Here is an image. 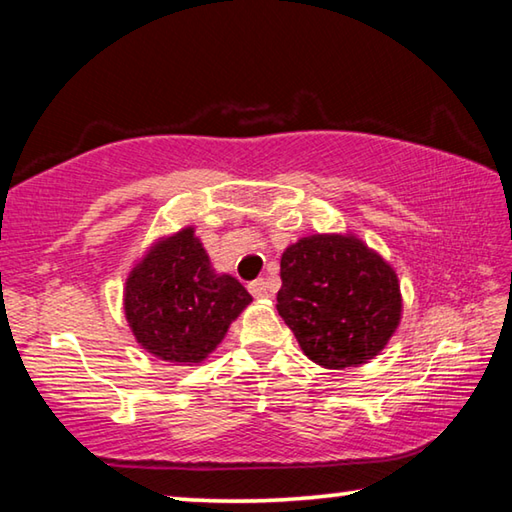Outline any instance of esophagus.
<instances>
[{
	"label": "esophagus",
	"instance_id": "34e87169",
	"mask_svg": "<svg viewBox=\"0 0 512 512\" xmlns=\"http://www.w3.org/2000/svg\"><path fill=\"white\" fill-rule=\"evenodd\" d=\"M250 293H253L255 298H268V282L266 280H255L248 284Z\"/></svg>",
	"mask_w": 512,
	"mask_h": 512
}]
</instances>
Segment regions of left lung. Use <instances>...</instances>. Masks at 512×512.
I'll list each match as a JSON object with an SVG mask.
<instances>
[{
  "instance_id": "1",
  "label": "left lung",
  "mask_w": 512,
  "mask_h": 512,
  "mask_svg": "<svg viewBox=\"0 0 512 512\" xmlns=\"http://www.w3.org/2000/svg\"><path fill=\"white\" fill-rule=\"evenodd\" d=\"M277 311L302 352L323 368L368 363L402 318L393 266L354 235H309L280 259Z\"/></svg>"
}]
</instances>
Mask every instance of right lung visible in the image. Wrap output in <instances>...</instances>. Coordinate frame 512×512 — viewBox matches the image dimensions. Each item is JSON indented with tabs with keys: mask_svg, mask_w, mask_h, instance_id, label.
I'll return each mask as SVG.
<instances>
[{
	"mask_svg": "<svg viewBox=\"0 0 512 512\" xmlns=\"http://www.w3.org/2000/svg\"><path fill=\"white\" fill-rule=\"evenodd\" d=\"M253 296L216 273L192 225L160 237L126 277L124 311L142 348L173 366L205 361Z\"/></svg>",
	"mask_w": 512,
	"mask_h": 512,
	"instance_id": "add662e5",
	"label": "right lung"
}]
</instances>
